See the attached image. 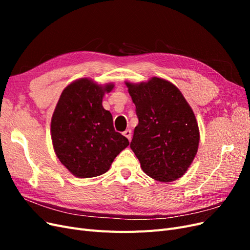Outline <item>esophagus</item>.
<instances>
[{
	"instance_id": "esophagus-1",
	"label": "esophagus",
	"mask_w": 250,
	"mask_h": 250,
	"mask_svg": "<svg viewBox=\"0 0 250 250\" xmlns=\"http://www.w3.org/2000/svg\"><path fill=\"white\" fill-rule=\"evenodd\" d=\"M123 134L125 135V137L128 139V140H131V130L130 129H126L124 132H123Z\"/></svg>"
}]
</instances>
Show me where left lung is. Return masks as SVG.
Instances as JSON below:
<instances>
[{"label":"left lung","instance_id":"left-lung-1","mask_svg":"<svg viewBox=\"0 0 250 250\" xmlns=\"http://www.w3.org/2000/svg\"><path fill=\"white\" fill-rule=\"evenodd\" d=\"M126 85L139 119L130 148L143 171L167 183L181 177L199 145L198 124L190 105L175 85L162 78Z\"/></svg>","mask_w":250,"mask_h":250}]
</instances>
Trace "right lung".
<instances>
[{
  "instance_id": "obj_1",
  "label": "right lung",
  "mask_w": 250,
  "mask_h": 250,
  "mask_svg": "<svg viewBox=\"0 0 250 250\" xmlns=\"http://www.w3.org/2000/svg\"><path fill=\"white\" fill-rule=\"evenodd\" d=\"M104 87L82 78L67 85L51 121L53 147L59 161L75 176L96 177L107 172L129 142L113 128L111 113L102 106Z\"/></svg>"
}]
</instances>
